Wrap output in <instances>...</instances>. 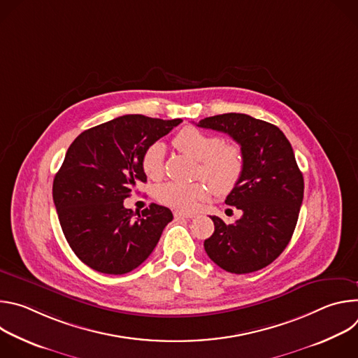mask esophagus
<instances>
[{
	"instance_id": "obj_1",
	"label": "esophagus",
	"mask_w": 358,
	"mask_h": 358,
	"mask_svg": "<svg viewBox=\"0 0 358 358\" xmlns=\"http://www.w3.org/2000/svg\"><path fill=\"white\" fill-rule=\"evenodd\" d=\"M174 217H181V218H195L196 214L194 213H187V211H174Z\"/></svg>"
}]
</instances>
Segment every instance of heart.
Here are the masks:
<instances>
[{
  "mask_svg": "<svg viewBox=\"0 0 358 358\" xmlns=\"http://www.w3.org/2000/svg\"><path fill=\"white\" fill-rule=\"evenodd\" d=\"M176 147L184 155L198 162L196 174L208 181L177 182L169 181L157 187L156 198L169 207L194 210L198 202L211 195V188L218 195L229 194L241 181L245 157L239 145L225 144L220 136L203 133L195 127H184L174 137ZM164 145L152 143L141 157L144 174L156 180L163 174Z\"/></svg>",
  "mask_w": 358,
  "mask_h": 358,
  "instance_id": "obj_1",
  "label": "heart"
}]
</instances>
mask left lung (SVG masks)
<instances>
[{
  "label": "left lung",
  "instance_id": "8db88e82",
  "mask_svg": "<svg viewBox=\"0 0 358 358\" xmlns=\"http://www.w3.org/2000/svg\"><path fill=\"white\" fill-rule=\"evenodd\" d=\"M196 126L229 134L245 157L241 181L225 199L242 217L229 225L211 217L215 231L203 248L227 272L259 271L285 250L297 224L304 181L293 148L279 127L242 113L206 117Z\"/></svg>",
  "mask_w": 358,
  "mask_h": 358
}]
</instances>
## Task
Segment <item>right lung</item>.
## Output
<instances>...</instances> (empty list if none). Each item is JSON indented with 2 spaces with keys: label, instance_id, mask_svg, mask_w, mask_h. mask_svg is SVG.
<instances>
[{
  "label": "right lung",
  "instance_id": "add662e5",
  "mask_svg": "<svg viewBox=\"0 0 358 358\" xmlns=\"http://www.w3.org/2000/svg\"><path fill=\"white\" fill-rule=\"evenodd\" d=\"M182 120L126 115L80 133L55 176L52 196L64 235L89 268L123 275L156 248L173 213L157 203L141 215L123 206L137 182H145L143 152Z\"/></svg>",
  "mask_w": 358,
  "mask_h": 358
}]
</instances>
